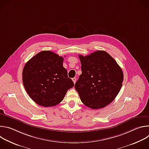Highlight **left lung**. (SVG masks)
I'll use <instances>...</instances> for the list:
<instances>
[{
	"instance_id": "obj_1",
	"label": "left lung",
	"mask_w": 149,
	"mask_h": 149,
	"mask_svg": "<svg viewBox=\"0 0 149 149\" xmlns=\"http://www.w3.org/2000/svg\"><path fill=\"white\" fill-rule=\"evenodd\" d=\"M62 56L48 51L37 54L28 61L22 72L24 87L31 98L45 107L60 103L74 82L63 67Z\"/></svg>"
}]
</instances>
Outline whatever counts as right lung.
I'll list each match as a JSON object with an SVG mask.
<instances>
[{
  "mask_svg": "<svg viewBox=\"0 0 149 149\" xmlns=\"http://www.w3.org/2000/svg\"><path fill=\"white\" fill-rule=\"evenodd\" d=\"M82 74L75 84L82 102L92 109L105 107L118 94L123 72L107 52L97 51L79 56Z\"/></svg>",
  "mask_w": 149,
  "mask_h": 149,
  "instance_id": "right-lung-1",
  "label": "right lung"
}]
</instances>
